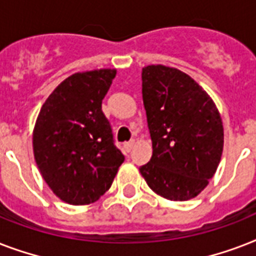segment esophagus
<instances>
[{
	"label": "esophagus",
	"instance_id": "esophagus-1",
	"mask_svg": "<svg viewBox=\"0 0 256 256\" xmlns=\"http://www.w3.org/2000/svg\"><path fill=\"white\" fill-rule=\"evenodd\" d=\"M134 144H136V140H132L130 142H126V144H124V148H126V152H130V150L134 148Z\"/></svg>",
	"mask_w": 256,
	"mask_h": 256
}]
</instances>
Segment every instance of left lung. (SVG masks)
Here are the masks:
<instances>
[{"label": "left lung", "mask_w": 256, "mask_h": 256, "mask_svg": "<svg viewBox=\"0 0 256 256\" xmlns=\"http://www.w3.org/2000/svg\"><path fill=\"white\" fill-rule=\"evenodd\" d=\"M142 96L152 156L140 168V175L168 200L198 196L222 156L223 122L216 104L188 74L164 65L142 69Z\"/></svg>", "instance_id": "8db88e82"}]
</instances>
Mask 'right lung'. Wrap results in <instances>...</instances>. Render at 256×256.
Listing matches in <instances>:
<instances>
[{"mask_svg": "<svg viewBox=\"0 0 256 256\" xmlns=\"http://www.w3.org/2000/svg\"><path fill=\"white\" fill-rule=\"evenodd\" d=\"M116 76V69L72 74L48 96L34 124L36 164L50 190L69 204L96 202L124 164L102 112Z\"/></svg>", "mask_w": 256, "mask_h": 256, "instance_id": "right-lung-1", "label": "right lung"}]
</instances>
